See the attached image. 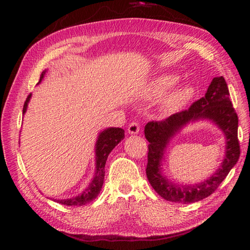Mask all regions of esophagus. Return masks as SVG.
Here are the masks:
<instances>
[{"instance_id": "34e87169", "label": "esophagus", "mask_w": 250, "mask_h": 250, "mask_svg": "<svg viewBox=\"0 0 250 250\" xmlns=\"http://www.w3.org/2000/svg\"><path fill=\"white\" fill-rule=\"evenodd\" d=\"M140 131V125L138 122H131V124L128 125V132L131 134H135Z\"/></svg>"}]
</instances>
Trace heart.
<instances>
[{
  "mask_svg": "<svg viewBox=\"0 0 250 250\" xmlns=\"http://www.w3.org/2000/svg\"><path fill=\"white\" fill-rule=\"evenodd\" d=\"M177 76L171 74H163L155 77L150 83L149 95L151 97H161L176 84ZM192 97V89L188 86H181L170 92V95L164 100V108L167 111H175L188 104Z\"/></svg>",
  "mask_w": 250,
  "mask_h": 250,
  "instance_id": "heart-1",
  "label": "heart"
}]
</instances>
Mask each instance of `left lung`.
Returning <instances> with one entry per match:
<instances>
[{"label": "left lung", "instance_id": "8db88e82", "mask_svg": "<svg viewBox=\"0 0 250 250\" xmlns=\"http://www.w3.org/2000/svg\"><path fill=\"white\" fill-rule=\"evenodd\" d=\"M213 120L227 135V156L221 167L209 179L195 186H176L168 182L160 173L159 164L164 149L177 129L196 119ZM238 116L229 100V90L223 76L215 77L204 97L194 101L188 110L174 113L162 121L147 122L145 129L147 146L146 176L152 188L164 200L188 204L198 202L216 191L240 155L238 141Z\"/></svg>", "mask_w": 250, "mask_h": 250}]
</instances>
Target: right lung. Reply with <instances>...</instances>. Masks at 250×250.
Returning a JSON list of instances; mask_svg holds the SVG:
<instances>
[{
	"label": "right lung",
	"instance_id": "obj_1",
	"mask_svg": "<svg viewBox=\"0 0 250 250\" xmlns=\"http://www.w3.org/2000/svg\"><path fill=\"white\" fill-rule=\"evenodd\" d=\"M45 71H43L41 75L40 83L44 77ZM29 98H31V95H28L26 100H25L23 113L26 112ZM124 138L125 130L121 128H109L107 130H104L103 132L99 134V138L96 143V175L94 177V180L91 181V183L88 185V188L84 189L80 195L69 198V200H58L57 202L67 206H82L87 204V203H90L91 201H94L95 198L98 196V194L101 191V188H103L104 179V167L105 161L108 159V155L118 143L121 140H124Z\"/></svg>",
	"mask_w": 250,
	"mask_h": 250
}]
</instances>
